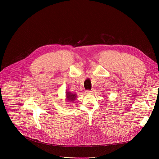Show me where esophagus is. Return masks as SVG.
Wrapping results in <instances>:
<instances>
[{"mask_svg":"<svg viewBox=\"0 0 159 159\" xmlns=\"http://www.w3.org/2000/svg\"><path fill=\"white\" fill-rule=\"evenodd\" d=\"M93 90H86V93H88V94L91 93H93Z\"/></svg>","mask_w":159,"mask_h":159,"instance_id":"obj_1","label":"esophagus"}]
</instances>
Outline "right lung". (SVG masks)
Instances as JSON below:
<instances>
[{
  "label": "right lung",
  "mask_w": 159,
  "mask_h": 159,
  "mask_svg": "<svg viewBox=\"0 0 159 159\" xmlns=\"http://www.w3.org/2000/svg\"><path fill=\"white\" fill-rule=\"evenodd\" d=\"M66 97H67V99H68V100H69V101H74L75 100V94H72V93H66Z\"/></svg>",
  "instance_id": "obj_1"
}]
</instances>
